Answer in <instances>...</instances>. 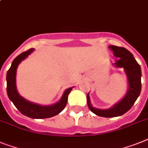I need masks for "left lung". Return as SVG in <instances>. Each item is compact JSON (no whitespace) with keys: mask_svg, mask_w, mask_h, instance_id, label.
<instances>
[{"mask_svg":"<svg viewBox=\"0 0 148 148\" xmlns=\"http://www.w3.org/2000/svg\"><path fill=\"white\" fill-rule=\"evenodd\" d=\"M113 51L114 56L117 57L116 63H113L117 68H123L126 73L129 82V90L126 95L119 102L113 107L106 110H100L91 106L89 94L87 95V103L89 110L97 116L102 117H116L123 115L131 109L135 101L140 95L141 90V66L135 60L132 53L125 47H117L114 45L109 46Z\"/></svg>","mask_w":148,"mask_h":148,"instance_id":"obj_1","label":"left lung"}]
</instances>
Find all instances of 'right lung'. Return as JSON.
<instances>
[{"label":"right lung","mask_w":148,"mask_h":148,"mask_svg":"<svg viewBox=\"0 0 148 148\" xmlns=\"http://www.w3.org/2000/svg\"><path fill=\"white\" fill-rule=\"evenodd\" d=\"M34 51L33 48L28 50L18 55L13 60L11 64L10 68L7 73V92L8 97L13 104L15 105L18 110L28 117L32 119H45L54 116L60 113L65 108L68 101V95L72 91L73 87L67 88L63 96L57 103L50 106H41L37 103H32L30 101L25 100L19 95L16 85V75L18 65L23 60H25L30 53Z\"/></svg>","instance_id":"obj_1"}]
</instances>
